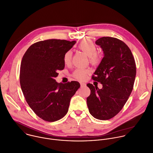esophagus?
<instances>
[{
	"instance_id": "esophagus-1",
	"label": "esophagus",
	"mask_w": 153,
	"mask_h": 153,
	"mask_svg": "<svg viewBox=\"0 0 153 153\" xmlns=\"http://www.w3.org/2000/svg\"><path fill=\"white\" fill-rule=\"evenodd\" d=\"M80 84H81V87L82 88H83V87H86V84H85V83L81 82V83H80Z\"/></svg>"
}]
</instances>
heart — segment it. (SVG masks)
Instances as JSON below:
<instances>
[{"instance_id": "obj_1", "label": "heart", "mask_w": 153, "mask_h": 153, "mask_svg": "<svg viewBox=\"0 0 153 153\" xmlns=\"http://www.w3.org/2000/svg\"><path fill=\"white\" fill-rule=\"evenodd\" d=\"M78 48L88 57V60L91 64L93 65H97L101 62L102 59V55L100 53L96 51V46L92 41L90 39H85L82 41L78 45ZM71 59L72 52L71 51H66L63 56V62L65 64H69ZM88 73V69L82 68H78L74 71L72 76L78 80L81 81L86 78Z\"/></svg>"}]
</instances>
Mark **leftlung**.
<instances>
[{
	"label": "left lung",
	"mask_w": 153,
	"mask_h": 153,
	"mask_svg": "<svg viewBox=\"0 0 153 153\" xmlns=\"http://www.w3.org/2000/svg\"><path fill=\"white\" fill-rule=\"evenodd\" d=\"M104 57L91 78L102 84V88L87 84L91 90L87 98L90 114L106 120L115 116L130 95L136 76V63L128 47L112 37H102L96 41Z\"/></svg>",
	"instance_id": "8db88e82"
}]
</instances>
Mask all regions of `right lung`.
Masks as SVG:
<instances>
[{
	"label": "right lung",
	"instance_id": "add662e5",
	"mask_svg": "<svg viewBox=\"0 0 153 153\" xmlns=\"http://www.w3.org/2000/svg\"><path fill=\"white\" fill-rule=\"evenodd\" d=\"M76 43L48 39L32 44L24 54L20 72L26 100L41 119L54 122L68 112L71 97L80 87L77 81L57 83L58 71L65 68L63 56Z\"/></svg>",
	"mask_w": 153,
	"mask_h": 153
}]
</instances>
